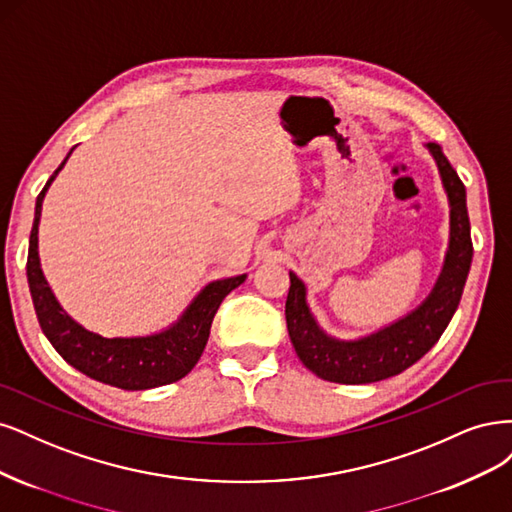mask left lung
<instances>
[{"label": "left lung", "mask_w": 512, "mask_h": 512, "mask_svg": "<svg viewBox=\"0 0 512 512\" xmlns=\"http://www.w3.org/2000/svg\"><path fill=\"white\" fill-rule=\"evenodd\" d=\"M436 161L449 200V249L430 295L408 315L355 340L329 336L306 302V285L289 272L285 304L289 338L302 364L323 381L366 385L410 368L438 342L453 319L472 263L466 187L436 142L425 144Z\"/></svg>", "instance_id": "obj_1"}]
</instances>
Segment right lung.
<instances>
[{
    "label": "right lung",
    "instance_id": "add662e5",
    "mask_svg": "<svg viewBox=\"0 0 512 512\" xmlns=\"http://www.w3.org/2000/svg\"><path fill=\"white\" fill-rule=\"evenodd\" d=\"M68 157L61 161V166L48 178V183L38 195L34 227H31L29 236L27 280L42 332L72 368L87 374L93 381L125 391H144L176 383L187 376L197 361H200L210 336L214 315H217L225 295L244 283L246 274L212 280L195 295L183 315L157 334L104 338L89 332L57 302L53 289L48 287V280L44 278L38 255V227L44 195L48 187L53 185L57 174L63 170Z\"/></svg>",
    "mask_w": 512,
    "mask_h": 512
}]
</instances>
